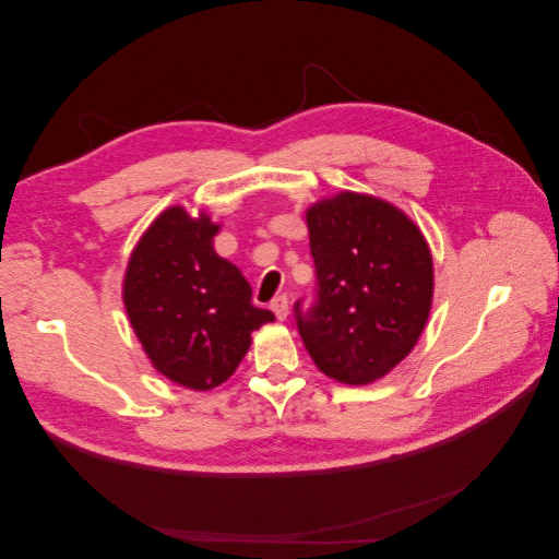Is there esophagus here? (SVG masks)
<instances>
[{
	"label": "esophagus",
	"mask_w": 559,
	"mask_h": 559,
	"mask_svg": "<svg viewBox=\"0 0 559 559\" xmlns=\"http://www.w3.org/2000/svg\"><path fill=\"white\" fill-rule=\"evenodd\" d=\"M273 312H275V317L280 319V321H284L286 317H289V300H286V296H280V298H275L273 300Z\"/></svg>",
	"instance_id": "obj_1"
}]
</instances>
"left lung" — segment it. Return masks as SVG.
I'll return each mask as SVG.
<instances>
[{"label": "left lung", "instance_id": "obj_1", "mask_svg": "<svg viewBox=\"0 0 559 559\" xmlns=\"http://www.w3.org/2000/svg\"><path fill=\"white\" fill-rule=\"evenodd\" d=\"M317 302L298 331L314 366L368 384L419 341L433 300V259L413 218L378 195L341 191L308 207Z\"/></svg>", "mask_w": 559, "mask_h": 559}]
</instances>
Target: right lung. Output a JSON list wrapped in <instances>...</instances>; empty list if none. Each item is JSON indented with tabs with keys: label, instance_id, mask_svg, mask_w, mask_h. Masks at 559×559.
Returning a JSON list of instances; mask_svg holds the SVG:
<instances>
[{
	"label": "right lung",
	"instance_id": "1",
	"mask_svg": "<svg viewBox=\"0 0 559 559\" xmlns=\"http://www.w3.org/2000/svg\"><path fill=\"white\" fill-rule=\"evenodd\" d=\"M218 228L207 212L167 207L134 245L123 277V306L151 366L193 392L224 384L251 333L275 321L251 306L242 270L216 253Z\"/></svg>",
	"mask_w": 559,
	"mask_h": 559
}]
</instances>
